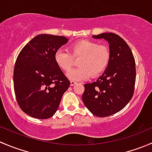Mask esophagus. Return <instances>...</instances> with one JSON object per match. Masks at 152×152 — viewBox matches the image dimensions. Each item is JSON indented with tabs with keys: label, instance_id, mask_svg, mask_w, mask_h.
Here are the masks:
<instances>
[{
	"label": "esophagus",
	"instance_id": "obj_1",
	"mask_svg": "<svg viewBox=\"0 0 152 152\" xmlns=\"http://www.w3.org/2000/svg\"><path fill=\"white\" fill-rule=\"evenodd\" d=\"M76 84H77V82H75V81H73V80L70 81V86H73V85H75Z\"/></svg>",
	"mask_w": 152,
	"mask_h": 152
}]
</instances>
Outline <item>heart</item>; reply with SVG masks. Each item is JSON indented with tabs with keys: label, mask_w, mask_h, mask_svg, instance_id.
<instances>
[{
	"label": "heart",
	"mask_w": 152,
	"mask_h": 152,
	"mask_svg": "<svg viewBox=\"0 0 152 152\" xmlns=\"http://www.w3.org/2000/svg\"><path fill=\"white\" fill-rule=\"evenodd\" d=\"M70 52L59 49L55 53L54 58L57 65L64 71L68 72L75 64L74 58H79L77 68L67 73L72 80L82 81L90 76L95 77L101 74L108 64L110 52L104 45H98L94 41L79 40L72 44Z\"/></svg>",
	"instance_id": "b5f03b06"
}]
</instances>
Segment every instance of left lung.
I'll use <instances>...</instances> for the list:
<instances>
[{
	"mask_svg": "<svg viewBox=\"0 0 152 152\" xmlns=\"http://www.w3.org/2000/svg\"><path fill=\"white\" fill-rule=\"evenodd\" d=\"M93 38L108 42L110 61L96 82L84 85L82 100L94 115L105 117L121 110L132 99L136 81L135 60L129 45L117 34L106 32Z\"/></svg>",
	"mask_w": 152,
	"mask_h": 152,
	"instance_id": "1",
	"label": "left lung"
}]
</instances>
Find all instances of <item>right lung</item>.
I'll use <instances>...</instances> for the list:
<instances>
[{
    "mask_svg": "<svg viewBox=\"0 0 152 152\" xmlns=\"http://www.w3.org/2000/svg\"><path fill=\"white\" fill-rule=\"evenodd\" d=\"M64 36L42 34L19 53L13 71L16 101L30 117L50 118L58 110L70 81L55 61V53L65 45Z\"/></svg>",
    "mask_w": 152,
    "mask_h": 152,
    "instance_id": "1",
    "label": "right lung"
}]
</instances>
